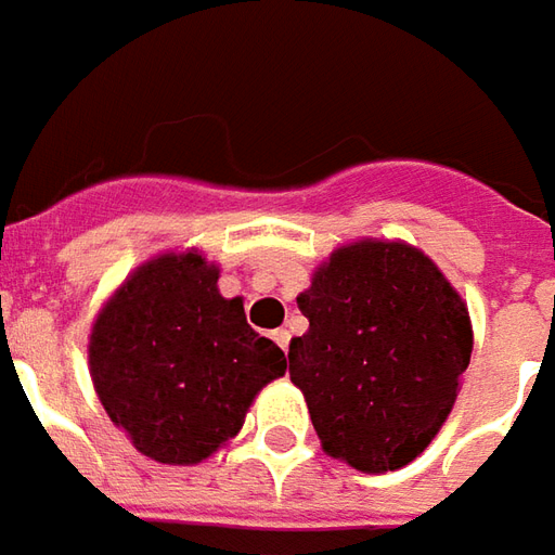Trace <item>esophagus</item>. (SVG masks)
I'll return each instance as SVG.
<instances>
[{"label": "esophagus", "mask_w": 555, "mask_h": 555, "mask_svg": "<svg viewBox=\"0 0 555 555\" xmlns=\"http://www.w3.org/2000/svg\"><path fill=\"white\" fill-rule=\"evenodd\" d=\"M271 337H274V344L284 349V352L289 349V332H286V328H278V332H271Z\"/></svg>", "instance_id": "esophagus-1"}]
</instances>
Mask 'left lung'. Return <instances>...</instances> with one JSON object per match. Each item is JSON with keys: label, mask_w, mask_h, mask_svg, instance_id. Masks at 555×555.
<instances>
[{"label": "left lung", "mask_w": 555, "mask_h": 555, "mask_svg": "<svg viewBox=\"0 0 555 555\" xmlns=\"http://www.w3.org/2000/svg\"><path fill=\"white\" fill-rule=\"evenodd\" d=\"M310 328L289 379L322 448L361 473H395L446 424L473 356L466 301L430 257L361 238L334 250L298 296Z\"/></svg>", "instance_id": "1"}]
</instances>
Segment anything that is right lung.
I'll use <instances>...</instances> for the list:
<instances>
[{
    "instance_id": "add662e5",
    "label": "right lung",
    "mask_w": 555,
    "mask_h": 555,
    "mask_svg": "<svg viewBox=\"0 0 555 555\" xmlns=\"http://www.w3.org/2000/svg\"><path fill=\"white\" fill-rule=\"evenodd\" d=\"M199 250L149 259L107 298L89 334V373L109 422L145 457L194 466L233 439L286 356L223 298Z\"/></svg>"
}]
</instances>
